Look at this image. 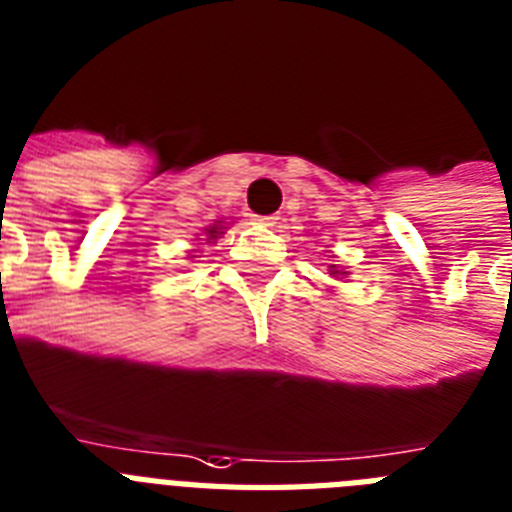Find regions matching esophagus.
Instances as JSON below:
<instances>
[{
    "label": "esophagus",
    "mask_w": 512,
    "mask_h": 512,
    "mask_svg": "<svg viewBox=\"0 0 512 512\" xmlns=\"http://www.w3.org/2000/svg\"><path fill=\"white\" fill-rule=\"evenodd\" d=\"M274 219H277V217H256V222H259V225H264V227H272Z\"/></svg>",
    "instance_id": "1"
}]
</instances>
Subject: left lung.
<instances>
[{"mask_svg": "<svg viewBox=\"0 0 512 512\" xmlns=\"http://www.w3.org/2000/svg\"><path fill=\"white\" fill-rule=\"evenodd\" d=\"M329 274H332V277H342V269H337V264H329Z\"/></svg>", "mask_w": 512, "mask_h": 512, "instance_id": "8db88e82", "label": "left lung"}]
</instances>
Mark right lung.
<instances>
[{
  "label": "right lung",
  "instance_id": "add662e5",
  "mask_svg": "<svg viewBox=\"0 0 512 512\" xmlns=\"http://www.w3.org/2000/svg\"><path fill=\"white\" fill-rule=\"evenodd\" d=\"M222 230H225V227L219 225V222H217V225L206 227V230H204V235H206V243H211V240H217L219 235H222Z\"/></svg>",
  "mask_w": 512,
  "mask_h": 512
}]
</instances>
